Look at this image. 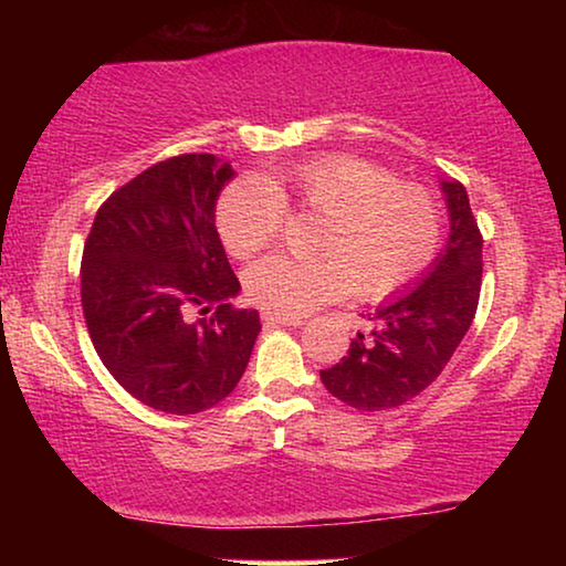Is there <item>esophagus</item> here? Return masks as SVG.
<instances>
[{
  "label": "esophagus",
  "instance_id": "1",
  "mask_svg": "<svg viewBox=\"0 0 566 566\" xmlns=\"http://www.w3.org/2000/svg\"><path fill=\"white\" fill-rule=\"evenodd\" d=\"M262 322H265V324H277V327H301V324H304V316L265 312V314H262Z\"/></svg>",
  "mask_w": 566,
  "mask_h": 566
}]
</instances>
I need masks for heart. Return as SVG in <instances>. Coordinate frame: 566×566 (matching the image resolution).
Masks as SVG:
<instances>
[{"label":"heart","instance_id":"b5f03b06","mask_svg":"<svg viewBox=\"0 0 566 566\" xmlns=\"http://www.w3.org/2000/svg\"><path fill=\"white\" fill-rule=\"evenodd\" d=\"M285 206L322 216L316 258L275 254L247 270V296L265 312L306 314L355 289L384 301L412 285L436 260L443 219L420 185L353 154H327L229 182L216 203V227L231 258L250 260L277 239Z\"/></svg>","mask_w":566,"mask_h":566}]
</instances>
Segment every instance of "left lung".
Wrapping results in <instances>:
<instances>
[{
	"label": "left lung",
	"instance_id": "1",
	"mask_svg": "<svg viewBox=\"0 0 566 566\" xmlns=\"http://www.w3.org/2000/svg\"><path fill=\"white\" fill-rule=\"evenodd\" d=\"M451 213L446 252L420 285L368 314L370 335L350 343L337 366L319 370L332 397L363 412L391 409L415 399L440 376L474 322L482 291V231L467 188L443 182Z\"/></svg>",
	"mask_w": 566,
	"mask_h": 566
}]
</instances>
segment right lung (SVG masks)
<instances>
[{"label": "right lung", "mask_w": 566, "mask_h": 566, "mask_svg": "<svg viewBox=\"0 0 566 566\" xmlns=\"http://www.w3.org/2000/svg\"><path fill=\"white\" fill-rule=\"evenodd\" d=\"M234 169L180 154L99 206L82 252V312L115 381L167 415H198L234 391L260 332L216 231ZM201 319L196 321L195 314Z\"/></svg>", "instance_id": "add662e5"}]
</instances>
